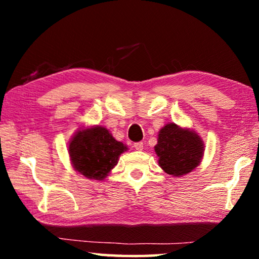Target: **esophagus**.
I'll use <instances>...</instances> for the list:
<instances>
[{
	"label": "esophagus",
	"mask_w": 259,
	"mask_h": 259,
	"mask_svg": "<svg viewBox=\"0 0 259 259\" xmlns=\"http://www.w3.org/2000/svg\"><path fill=\"white\" fill-rule=\"evenodd\" d=\"M134 147L136 151H142L144 148V144L142 142H138V143H135L134 144Z\"/></svg>",
	"instance_id": "34e87169"
}]
</instances>
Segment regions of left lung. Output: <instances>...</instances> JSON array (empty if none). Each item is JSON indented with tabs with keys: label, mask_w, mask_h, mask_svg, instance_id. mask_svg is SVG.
I'll list each match as a JSON object with an SVG mask.
<instances>
[{
	"label": "left lung",
	"mask_w": 259,
	"mask_h": 259,
	"mask_svg": "<svg viewBox=\"0 0 259 259\" xmlns=\"http://www.w3.org/2000/svg\"><path fill=\"white\" fill-rule=\"evenodd\" d=\"M154 150L164 172L179 177L200 164L204 144L195 131L169 123L160 130Z\"/></svg>",
	"instance_id": "1"
}]
</instances>
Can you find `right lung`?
Masks as SVG:
<instances>
[{"instance_id": "1", "label": "right lung", "mask_w": 259, "mask_h": 259, "mask_svg": "<svg viewBox=\"0 0 259 259\" xmlns=\"http://www.w3.org/2000/svg\"><path fill=\"white\" fill-rule=\"evenodd\" d=\"M126 150L106 128L99 125L77 130L68 146L74 169L84 177L97 181L108 176L119 156Z\"/></svg>"}]
</instances>
